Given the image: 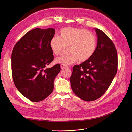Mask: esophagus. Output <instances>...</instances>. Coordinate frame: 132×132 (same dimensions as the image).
I'll list each match as a JSON object with an SVG mask.
<instances>
[{
    "instance_id": "esophagus-1",
    "label": "esophagus",
    "mask_w": 132,
    "mask_h": 132,
    "mask_svg": "<svg viewBox=\"0 0 132 132\" xmlns=\"http://www.w3.org/2000/svg\"><path fill=\"white\" fill-rule=\"evenodd\" d=\"M67 66L65 64H62L61 65V69H64V68H67Z\"/></svg>"
}]
</instances>
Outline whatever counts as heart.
Instances as JSON below:
<instances>
[{
    "label": "heart",
    "instance_id": "b5f03b06",
    "mask_svg": "<svg viewBox=\"0 0 132 132\" xmlns=\"http://www.w3.org/2000/svg\"><path fill=\"white\" fill-rule=\"evenodd\" d=\"M67 46L68 52L55 59L56 63L72 64L78 60L85 62L93 56L96 47V38L90 31L80 28L67 27L62 29L59 37L50 41V47L55 55L61 54Z\"/></svg>",
    "mask_w": 132,
    "mask_h": 132
}]
</instances>
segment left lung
<instances>
[{
  "label": "left lung",
  "mask_w": 132,
  "mask_h": 132,
  "mask_svg": "<svg viewBox=\"0 0 132 132\" xmlns=\"http://www.w3.org/2000/svg\"><path fill=\"white\" fill-rule=\"evenodd\" d=\"M95 30L97 43L93 55L74 66L70 79L74 93L86 101H94L104 94L117 70V53L113 42L101 30Z\"/></svg>",
  "instance_id": "obj_1"
}]
</instances>
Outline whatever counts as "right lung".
<instances>
[{
  "instance_id": "right-lung-1",
  "label": "right lung",
  "mask_w": 132,
  "mask_h": 132,
  "mask_svg": "<svg viewBox=\"0 0 132 132\" xmlns=\"http://www.w3.org/2000/svg\"><path fill=\"white\" fill-rule=\"evenodd\" d=\"M54 34L52 28L32 30L16 43L12 52L14 84L20 93L31 101H41L48 96L61 70L59 64L46 68L54 58L50 41Z\"/></svg>"
}]
</instances>
